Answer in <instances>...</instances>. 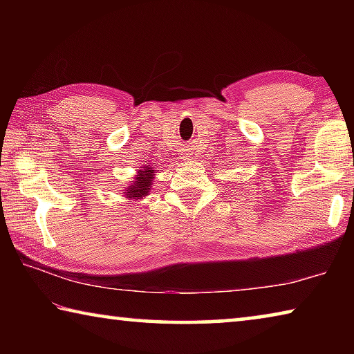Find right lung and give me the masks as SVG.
<instances>
[{
	"label": "right lung",
	"mask_w": 354,
	"mask_h": 354,
	"mask_svg": "<svg viewBox=\"0 0 354 354\" xmlns=\"http://www.w3.org/2000/svg\"><path fill=\"white\" fill-rule=\"evenodd\" d=\"M158 170H153L151 167H140L137 173L134 175V179L131 181L127 187L123 190V195L127 196L128 200H142L148 196L149 192H151L153 187V181H154V173Z\"/></svg>",
	"instance_id": "1"
}]
</instances>
